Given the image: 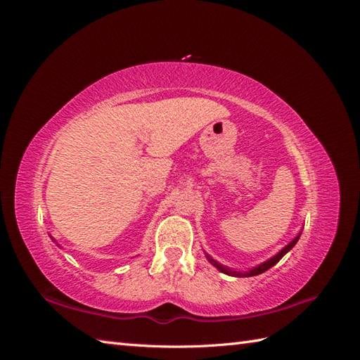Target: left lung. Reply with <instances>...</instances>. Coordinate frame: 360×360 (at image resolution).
<instances>
[{
    "mask_svg": "<svg viewBox=\"0 0 360 360\" xmlns=\"http://www.w3.org/2000/svg\"><path fill=\"white\" fill-rule=\"evenodd\" d=\"M300 234H302V233H299V236L294 237L292 240H291L285 248H282L276 255H274L271 258H269L267 261H264V263H261V264H258L257 267L250 269V270H248V271H238V270H233V269H230V267H225V266H222L221 263H217V261H214L210 255H207V259H209L210 263H212L217 270L222 271V274H225V275L236 276V278H249V276H255V275L263 274V271L269 270L270 267H274V266L278 263V261H279L282 257H284V255L288 252V250H291V249L294 248V245L297 243V240L300 238Z\"/></svg>",
    "mask_w": 360,
    "mask_h": 360,
    "instance_id": "obj_1",
    "label": "left lung"
}]
</instances>
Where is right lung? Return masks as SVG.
I'll return each mask as SVG.
<instances>
[{"label":"right lung","mask_w":360,"mask_h":360,"mask_svg":"<svg viewBox=\"0 0 360 360\" xmlns=\"http://www.w3.org/2000/svg\"><path fill=\"white\" fill-rule=\"evenodd\" d=\"M52 240H53V238H52ZM53 242H56V240H53ZM57 246H58V248H61V246H60V245H58V243H57Z\"/></svg>","instance_id":"right-lung-1"}]
</instances>
